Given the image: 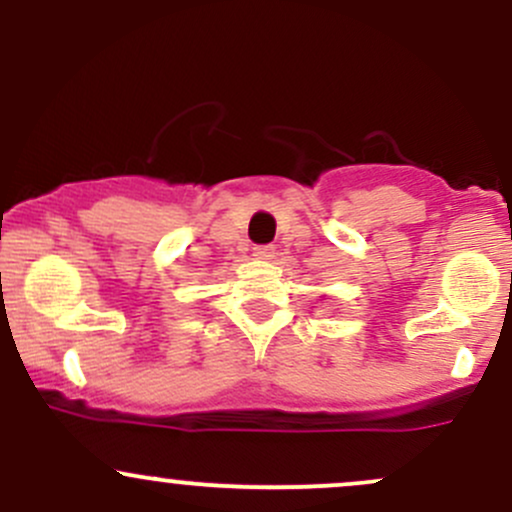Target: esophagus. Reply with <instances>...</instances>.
<instances>
[{
	"label": "esophagus",
	"mask_w": 512,
	"mask_h": 512,
	"mask_svg": "<svg viewBox=\"0 0 512 512\" xmlns=\"http://www.w3.org/2000/svg\"><path fill=\"white\" fill-rule=\"evenodd\" d=\"M274 255H276V250L272 248V245H262V248H255V257H257V260H262V262L274 260Z\"/></svg>",
	"instance_id": "1"
}]
</instances>
